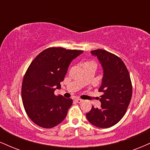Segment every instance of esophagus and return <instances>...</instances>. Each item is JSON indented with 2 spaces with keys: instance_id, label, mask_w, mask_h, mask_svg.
Returning <instances> with one entry per match:
<instances>
[{
  "instance_id": "34e87169",
  "label": "esophagus",
  "mask_w": 150,
  "mask_h": 150,
  "mask_svg": "<svg viewBox=\"0 0 150 150\" xmlns=\"http://www.w3.org/2000/svg\"><path fill=\"white\" fill-rule=\"evenodd\" d=\"M75 100L77 103H81V102H82V101H83V100H82V99H75Z\"/></svg>"
}]
</instances>
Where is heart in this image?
<instances>
[{"instance_id": "heart-1", "label": "heart", "mask_w": 150, "mask_h": 150, "mask_svg": "<svg viewBox=\"0 0 150 150\" xmlns=\"http://www.w3.org/2000/svg\"><path fill=\"white\" fill-rule=\"evenodd\" d=\"M88 65H92V66H94V68H96V66H97L95 62H94V61H86L83 63V65H82V67L88 66Z\"/></svg>"}]
</instances>
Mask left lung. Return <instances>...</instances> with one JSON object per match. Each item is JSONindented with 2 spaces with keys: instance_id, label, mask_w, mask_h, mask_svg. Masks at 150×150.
<instances>
[{
  "instance_id": "left-lung-1",
  "label": "left lung",
  "mask_w": 150,
  "mask_h": 150,
  "mask_svg": "<svg viewBox=\"0 0 150 150\" xmlns=\"http://www.w3.org/2000/svg\"><path fill=\"white\" fill-rule=\"evenodd\" d=\"M100 61L104 69L102 84L99 92H103L101 108L92 106L86 117L89 123L101 128H110L121 120L127 111L132 97L130 74L118 56L103 49L91 51Z\"/></svg>"
}]
</instances>
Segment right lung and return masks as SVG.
<instances>
[{
    "label": "right lung",
    "mask_w": 150,
    "mask_h": 150,
    "mask_svg": "<svg viewBox=\"0 0 150 150\" xmlns=\"http://www.w3.org/2000/svg\"><path fill=\"white\" fill-rule=\"evenodd\" d=\"M83 52L80 50L50 47L30 63L22 85V99L27 116L35 124L51 128L61 123L73 104L71 99L56 97L70 62Z\"/></svg>",
    "instance_id": "right-lung-1"
}]
</instances>
